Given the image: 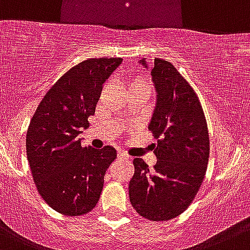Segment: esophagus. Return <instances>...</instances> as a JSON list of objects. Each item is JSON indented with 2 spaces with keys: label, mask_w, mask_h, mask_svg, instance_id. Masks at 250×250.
<instances>
[{
  "label": "esophagus",
  "mask_w": 250,
  "mask_h": 250,
  "mask_svg": "<svg viewBox=\"0 0 250 250\" xmlns=\"http://www.w3.org/2000/svg\"><path fill=\"white\" fill-rule=\"evenodd\" d=\"M118 158H120V159H129V154H126L124 151H119L118 152Z\"/></svg>",
  "instance_id": "34e87169"
}]
</instances>
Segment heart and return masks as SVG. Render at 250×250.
Wrapping results in <instances>:
<instances>
[{
	"label": "heart",
	"mask_w": 250,
	"mask_h": 250,
	"mask_svg": "<svg viewBox=\"0 0 250 250\" xmlns=\"http://www.w3.org/2000/svg\"><path fill=\"white\" fill-rule=\"evenodd\" d=\"M127 91L130 92H142V93H146L147 96H149V93L152 92V81L149 80L146 76H134V77H129L125 82Z\"/></svg>",
	"instance_id": "b5f03b06"
}]
</instances>
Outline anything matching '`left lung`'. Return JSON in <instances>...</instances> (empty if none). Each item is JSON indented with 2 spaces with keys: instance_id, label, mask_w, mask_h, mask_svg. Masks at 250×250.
<instances>
[{
  "instance_id": "left-lung-1",
  "label": "left lung",
  "mask_w": 250,
  "mask_h": 250,
  "mask_svg": "<svg viewBox=\"0 0 250 250\" xmlns=\"http://www.w3.org/2000/svg\"><path fill=\"white\" fill-rule=\"evenodd\" d=\"M151 75L158 99L148 130L157 140V163L151 169L144 159L132 161L129 196L140 216L161 222L184 212L198 194L208 169L210 136L198 94L177 68L154 59Z\"/></svg>"
}]
</instances>
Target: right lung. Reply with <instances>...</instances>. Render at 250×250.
<instances>
[{"label": "right lung", "mask_w": 250, "mask_h": 250, "mask_svg": "<svg viewBox=\"0 0 250 250\" xmlns=\"http://www.w3.org/2000/svg\"><path fill=\"white\" fill-rule=\"evenodd\" d=\"M121 58L88 59L50 88L28 126L25 147L38 192L61 215L81 216L96 208L104 175L116 158L110 146L82 147L81 127L96 111L103 83Z\"/></svg>", "instance_id": "obj_1"}]
</instances>
